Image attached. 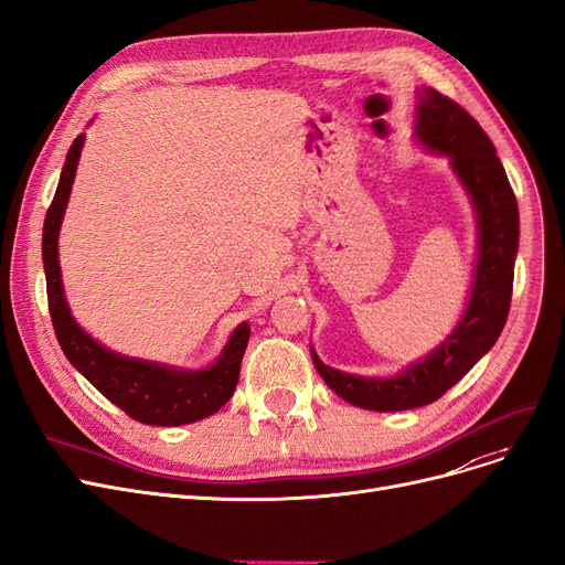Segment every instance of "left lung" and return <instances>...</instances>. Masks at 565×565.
Returning a JSON list of instances; mask_svg holds the SVG:
<instances>
[{
  "label": "left lung",
  "mask_w": 565,
  "mask_h": 565,
  "mask_svg": "<svg viewBox=\"0 0 565 565\" xmlns=\"http://www.w3.org/2000/svg\"><path fill=\"white\" fill-rule=\"evenodd\" d=\"M416 138L451 159L470 193L479 257L465 316L439 348L391 379H364L339 372L313 355L316 369L332 391L369 412H404L439 399L489 353L510 316L514 259L519 247V205L489 135L451 97L435 88L418 90Z\"/></svg>",
  "instance_id": "1"
}]
</instances>
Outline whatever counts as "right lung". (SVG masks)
<instances>
[{
  "mask_svg": "<svg viewBox=\"0 0 565 565\" xmlns=\"http://www.w3.org/2000/svg\"><path fill=\"white\" fill-rule=\"evenodd\" d=\"M84 138L86 135H79L67 151L61 182H57L44 220L42 257L46 270L49 313L57 343H61L72 366L79 369L97 391L135 420L170 427L196 423L217 414L236 391L241 362L249 339L247 322L236 327L215 364L199 369V372H186V369L111 353L105 345L93 341L70 313L61 280V262H57V233H61Z\"/></svg>",
  "mask_w": 565,
  "mask_h": 565,
  "instance_id": "obj_1",
  "label": "right lung"
}]
</instances>
